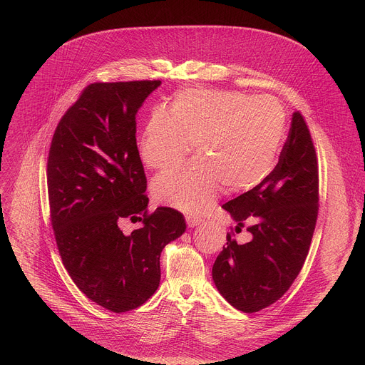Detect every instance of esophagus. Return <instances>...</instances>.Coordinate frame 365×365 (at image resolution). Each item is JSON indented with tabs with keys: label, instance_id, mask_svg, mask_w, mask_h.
I'll use <instances>...</instances> for the list:
<instances>
[{
	"label": "esophagus",
	"instance_id": "esophagus-1",
	"mask_svg": "<svg viewBox=\"0 0 365 365\" xmlns=\"http://www.w3.org/2000/svg\"><path fill=\"white\" fill-rule=\"evenodd\" d=\"M185 220H187V225H188V227H194V226H198V225L202 222V219H201V217H198V216H194V215H187V216H185Z\"/></svg>",
	"mask_w": 365,
	"mask_h": 365
}]
</instances>
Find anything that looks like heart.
<instances>
[{
  "label": "heart",
  "instance_id": "b5f03b06",
  "mask_svg": "<svg viewBox=\"0 0 365 365\" xmlns=\"http://www.w3.org/2000/svg\"><path fill=\"white\" fill-rule=\"evenodd\" d=\"M287 130V113L272 97L239 91L184 90L170 113L155 110L139 140V155L150 168H168L192 149L200 156L157 175L152 194L160 204L184 210L209 207L222 184L249 190L275 165Z\"/></svg>",
  "mask_w": 365,
  "mask_h": 365
}]
</instances>
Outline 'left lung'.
Masks as SVG:
<instances>
[{
	"instance_id": "1",
	"label": "left lung",
	"mask_w": 365,
	"mask_h": 365,
	"mask_svg": "<svg viewBox=\"0 0 365 365\" xmlns=\"http://www.w3.org/2000/svg\"><path fill=\"white\" fill-rule=\"evenodd\" d=\"M236 220L216 257L212 277L236 309L259 312L277 302L304 267L319 210V165L305 118L294 112L288 139L274 170L253 190L226 202ZM246 227L252 240L239 245Z\"/></svg>"
}]
</instances>
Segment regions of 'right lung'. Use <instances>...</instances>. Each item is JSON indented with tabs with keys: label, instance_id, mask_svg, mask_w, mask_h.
<instances>
[{
	"label": "right lung",
	"instance_id": "obj_1",
	"mask_svg": "<svg viewBox=\"0 0 365 365\" xmlns=\"http://www.w3.org/2000/svg\"><path fill=\"white\" fill-rule=\"evenodd\" d=\"M160 80L94 83L61 116L48 157L54 239L78 289L110 312L143 305L160 284V255L185 232L181 212H149L136 112ZM125 218L143 226L125 235Z\"/></svg>",
	"mask_w": 365,
	"mask_h": 365
}]
</instances>
